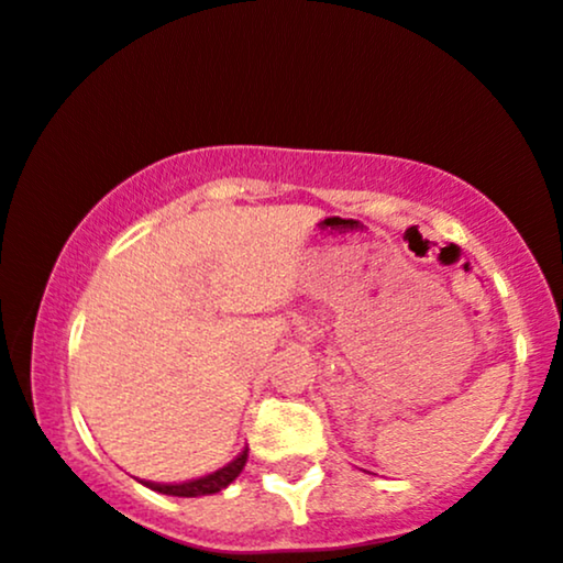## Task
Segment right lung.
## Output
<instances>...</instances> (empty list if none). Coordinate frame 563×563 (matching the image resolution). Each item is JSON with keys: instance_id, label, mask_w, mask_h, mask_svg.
<instances>
[{"instance_id": "add662e5", "label": "right lung", "mask_w": 563, "mask_h": 563, "mask_svg": "<svg viewBox=\"0 0 563 563\" xmlns=\"http://www.w3.org/2000/svg\"><path fill=\"white\" fill-rule=\"evenodd\" d=\"M249 459V445H243V451L233 462H228L220 470L209 472L205 477H196V479H186V483H152V479H141L146 487L152 490L165 493V496H178V498H199V496H212V493H220L222 487H228L233 483L235 477L241 475V470L246 466Z\"/></svg>"}]
</instances>
